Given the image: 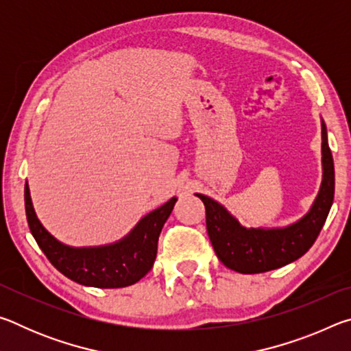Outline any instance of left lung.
Instances as JSON below:
<instances>
[{
  "instance_id": "left-lung-1",
  "label": "left lung",
  "mask_w": 351,
  "mask_h": 351,
  "mask_svg": "<svg viewBox=\"0 0 351 351\" xmlns=\"http://www.w3.org/2000/svg\"><path fill=\"white\" fill-rule=\"evenodd\" d=\"M322 127V182L317 197L304 217L277 228H246L226 206L203 193H195L206 206L207 234L217 257L224 266L241 274L282 268L300 258L316 241L335 198V164Z\"/></svg>"
}]
</instances>
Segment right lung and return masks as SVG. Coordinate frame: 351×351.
Segmentation results:
<instances>
[{"mask_svg":"<svg viewBox=\"0 0 351 351\" xmlns=\"http://www.w3.org/2000/svg\"><path fill=\"white\" fill-rule=\"evenodd\" d=\"M176 197L142 217L121 240L100 246H69L49 234L35 213L26 181L25 206L29 229L56 268L75 283L94 288H123L139 282L153 268L158 240Z\"/></svg>","mask_w":351,"mask_h":351,"instance_id":"1","label":"right lung"}]
</instances>
